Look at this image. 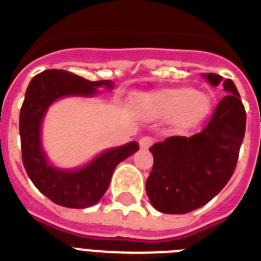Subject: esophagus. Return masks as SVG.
<instances>
[{
	"mask_svg": "<svg viewBox=\"0 0 261 261\" xmlns=\"http://www.w3.org/2000/svg\"><path fill=\"white\" fill-rule=\"evenodd\" d=\"M153 142H154V139L151 138V137H149V135H146V137H142V138H141V141H139V146L142 147V149H147V147H150L151 145H153Z\"/></svg>",
	"mask_w": 261,
	"mask_h": 261,
	"instance_id": "1",
	"label": "esophagus"
}]
</instances>
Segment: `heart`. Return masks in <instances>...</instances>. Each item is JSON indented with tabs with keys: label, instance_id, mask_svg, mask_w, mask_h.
<instances>
[{
	"label": "heart",
	"instance_id": "b5f03b06",
	"mask_svg": "<svg viewBox=\"0 0 261 261\" xmlns=\"http://www.w3.org/2000/svg\"><path fill=\"white\" fill-rule=\"evenodd\" d=\"M210 97L191 88H174L155 93L143 94L138 98L142 114L150 118H171L180 131L198 126L210 111Z\"/></svg>",
	"mask_w": 261,
	"mask_h": 261
}]
</instances>
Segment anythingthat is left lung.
Here are the masks:
<instances>
[{
    "label": "left lung",
    "instance_id": "1",
    "mask_svg": "<svg viewBox=\"0 0 261 261\" xmlns=\"http://www.w3.org/2000/svg\"><path fill=\"white\" fill-rule=\"evenodd\" d=\"M211 85L222 83L226 96L210 120L192 137H169L149 149L154 164L146 192L155 210L186 214L210 202L230 180L245 135L247 114L231 80L208 73Z\"/></svg>",
    "mask_w": 261,
    "mask_h": 261
}]
</instances>
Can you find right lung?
I'll use <instances>...</instances> for the list:
<instances>
[{"instance_id":"1","label":"right lung","mask_w":261,"mask_h":261,"mask_svg":"<svg viewBox=\"0 0 261 261\" xmlns=\"http://www.w3.org/2000/svg\"><path fill=\"white\" fill-rule=\"evenodd\" d=\"M100 87L111 89L114 84L108 80L89 81L66 70H46L35 75L27 88L20 110L22 164L35 187L59 206L85 208L96 204L108 190L116 165L139 149L137 142L108 149L77 171L57 169L47 161L40 143V124L47 108L65 96H93Z\"/></svg>"}]
</instances>
